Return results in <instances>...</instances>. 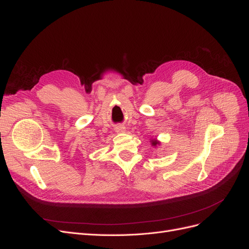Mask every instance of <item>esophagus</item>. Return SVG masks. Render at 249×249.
<instances>
[{"label": "esophagus", "instance_id": "obj_1", "mask_svg": "<svg viewBox=\"0 0 249 249\" xmlns=\"http://www.w3.org/2000/svg\"><path fill=\"white\" fill-rule=\"evenodd\" d=\"M115 131H116L117 133H123V132L125 131V129H124V125H117V126L115 127Z\"/></svg>", "mask_w": 249, "mask_h": 249}]
</instances>
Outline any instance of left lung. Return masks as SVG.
<instances>
[{
	"instance_id": "1",
	"label": "left lung",
	"mask_w": 249,
	"mask_h": 249,
	"mask_svg": "<svg viewBox=\"0 0 249 249\" xmlns=\"http://www.w3.org/2000/svg\"><path fill=\"white\" fill-rule=\"evenodd\" d=\"M152 144H153V145H157L158 142H157L156 140H153V141H152Z\"/></svg>"
}]
</instances>
